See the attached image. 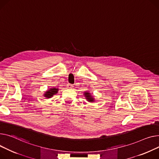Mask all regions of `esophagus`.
I'll return each mask as SVG.
<instances>
[{
    "label": "esophagus",
    "mask_w": 159,
    "mask_h": 159,
    "mask_svg": "<svg viewBox=\"0 0 159 159\" xmlns=\"http://www.w3.org/2000/svg\"><path fill=\"white\" fill-rule=\"evenodd\" d=\"M67 88L68 89H72L73 88V85L70 84H67Z\"/></svg>",
    "instance_id": "obj_1"
}]
</instances>
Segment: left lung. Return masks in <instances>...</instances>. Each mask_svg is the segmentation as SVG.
Returning <instances> with one entry per match:
<instances>
[{"mask_svg": "<svg viewBox=\"0 0 159 159\" xmlns=\"http://www.w3.org/2000/svg\"><path fill=\"white\" fill-rule=\"evenodd\" d=\"M84 97H86V98L87 99V100H88V102H94V98L93 97L91 94L89 93V92L84 93Z\"/></svg>", "mask_w": 159, "mask_h": 159, "instance_id": "obj_1", "label": "left lung"}]
</instances>
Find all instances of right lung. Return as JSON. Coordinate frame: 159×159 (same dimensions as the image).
Returning <instances> with one entry per match:
<instances>
[{
	"label": "right lung",
	"mask_w": 159,
	"mask_h": 159,
	"mask_svg": "<svg viewBox=\"0 0 159 159\" xmlns=\"http://www.w3.org/2000/svg\"><path fill=\"white\" fill-rule=\"evenodd\" d=\"M58 90L59 89L57 88H50L45 92V93L44 94V97L47 98H50L53 97V95L57 94Z\"/></svg>",
	"instance_id": "obj_1"
}]
</instances>
